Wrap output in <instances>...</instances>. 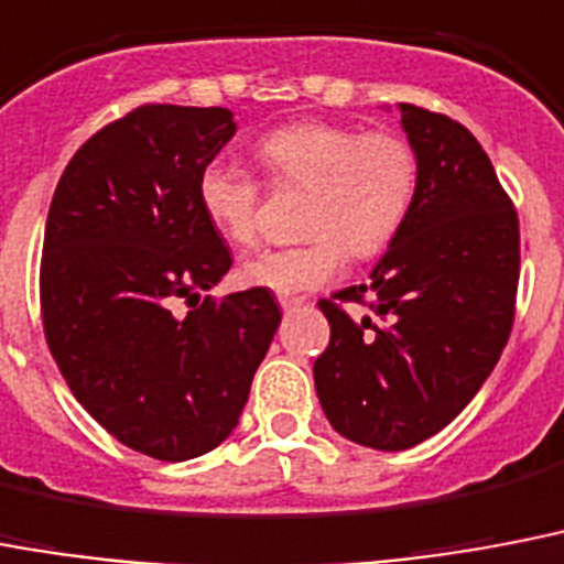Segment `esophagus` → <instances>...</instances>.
<instances>
[{
	"label": "esophagus",
	"mask_w": 564,
	"mask_h": 564,
	"mask_svg": "<svg viewBox=\"0 0 564 564\" xmlns=\"http://www.w3.org/2000/svg\"><path fill=\"white\" fill-rule=\"evenodd\" d=\"M279 305H282V311H296L303 305V300L300 296H279Z\"/></svg>",
	"instance_id": "obj_1"
}]
</instances>
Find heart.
I'll return each mask as SVG.
<instances>
[{
	"mask_svg": "<svg viewBox=\"0 0 564 564\" xmlns=\"http://www.w3.org/2000/svg\"><path fill=\"white\" fill-rule=\"evenodd\" d=\"M256 160L273 186L308 188L303 232L308 241L268 247L241 264L245 285L294 296L328 285L346 250L367 259L395 236L419 186V160L408 139L335 121H291L256 142ZM197 200L224 241L253 245L261 183L229 160L206 162Z\"/></svg>",
	"mask_w": 564,
	"mask_h": 564,
	"instance_id": "heart-1",
	"label": "heart"
}]
</instances>
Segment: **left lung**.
<instances>
[{
  "label": "left lung",
  "mask_w": 564,
  "mask_h": 564,
  "mask_svg": "<svg viewBox=\"0 0 564 564\" xmlns=\"http://www.w3.org/2000/svg\"><path fill=\"white\" fill-rule=\"evenodd\" d=\"M399 112L416 197L369 285L319 300L332 340L314 360L332 427L378 452L413 448L475 399L510 340L521 264L518 215L480 142L443 112ZM367 293L373 314L346 315Z\"/></svg>",
  "instance_id": "1"
}]
</instances>
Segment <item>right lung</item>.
<instances>
[{"mask_svg": "<svg viewBox=\"0 0 564 564\" xmlns=\"http://www.w3.org/2000/svg\"><path fill=\"white\" fill-rule=\"evenodd\" d=\"M232 133L227 107H137L78 148L48 206L52 358L89 416L154 460H192L232 434L282 319L261 288L174 314L232 264L197 200Z\"/></svg>", "mask_w": 564, "mask_h": 564, "instance_id": "right-lung-1", "label": "right lung"}]
</instances>
